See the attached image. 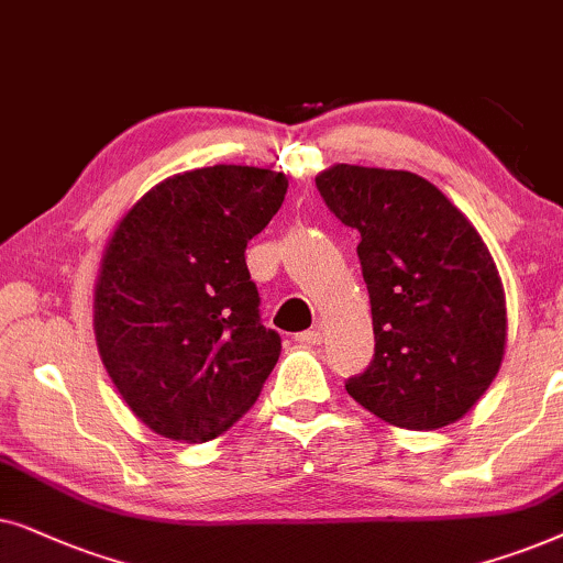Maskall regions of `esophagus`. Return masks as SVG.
<instances>
[{
  "label": "esophagus",
  "instance_id": "34e87169",
  "mask_svg": "<svg viewBox=\"0 0 563 563\" xmlns=\"http://www.w3.org/2000/svg\"><path fill=\"white\" fill-rule=\"evenodd\" d=\"M296 342L306 344V347H313V344H321V332L319 329H309V332L296 334Z\"/></svg>",
  "mask_w": 563,
  "mask_h": 563
}]
</instances>
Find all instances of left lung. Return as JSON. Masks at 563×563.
Instances as JSON below:
<instances>
[{"label": "left lung", "mask_w": 563, "mask_h": 563, "mask_svg": "<svg viewBox=\"0 0 563 563\" xmlns=\"http://www.w3.org/2000/svg\"><path fill=\"white\" fill-rule=\"evenodd\" d=\"M329 211L360 234L376 352L344 380L388 424L438 430L482 399L505 355L507 311L478 231L419 175L336 164L317 177Z\"/></svg>", "instance_id": "left-lung-1"}]
</instances>
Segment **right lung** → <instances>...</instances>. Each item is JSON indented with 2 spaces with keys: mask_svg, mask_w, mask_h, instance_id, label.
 <instances>
[{
  "mask_svg": "<svg viewBox=\"0 0 563 563\" xmlns=\"http://www.w3.org/2000/svg\"><path fill=\"white\" fill-rule=\"evenodd\" d=\"M286 190L273 169L200 167L148 190L110 239L97 347L133 415L164 438L206 443L227 432L280 357L244 252Z\"/></svg>",
  "mask_w": 563,
  "mask_h": 563,
  "instance_id": "obj_1",
  "label": "right lung"
}]
</instances>
